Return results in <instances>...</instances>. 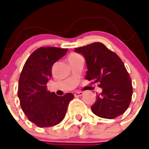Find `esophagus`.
Returning <instances> with one entry per match:
<instances>
[{"label": "esophagus", "mask_w": 149, "mask_h": 149, "mask_svg": "<svg viewBox=\"0 0 149 149\" xmlns=\"http://www.w3.org/2000/svg\"><path fill=\"white\" fill-rule=\"evenodd\" d=\"M83 95V92H77V93H75L74 95L76 97H79V96H81V95Z\"/></svg>", "instance_id": "obj_1"}]
</instances>
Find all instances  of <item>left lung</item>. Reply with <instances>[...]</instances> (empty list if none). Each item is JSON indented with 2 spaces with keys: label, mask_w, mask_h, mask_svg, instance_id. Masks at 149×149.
Wrapping results in <instances>:
<instances>
[{
  "label": "left lung",
  "mask_w": 149,
  "mask_h": 149,
  "mask_svg": "<svg viewBox=\"0 0 149 149\" xmlns=\"http://www.w3.org/2000/svg\"><path fill=\"white\" fill-rule=\"evenodd\" d=\"M75 52L85 58L88 69L86 79L99 83L102 89L91 106L93 112L109 119L123 114L131 102L132 86L120 58L100 42L75 48Z\"/></svg>",
  "instance_id": "8db88e82"
}]
</instances>
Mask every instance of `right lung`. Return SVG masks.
Returning <instances> with one entry per match:
<instances>
[{
  "mask_svg": "<svg viewBox=\"0 0 149 149\" xmlns=\"http://www.w3.org/2000/svg\"><path fill=\"white\" fill-rule=\"evenodd\" d=\"M66 52L57 47H40L29 56L20 73L17 93L20 106L29 120L40 128L62 122L74 97L72 93L58 96L47 89L52 66Z\"/></svg>",
  "mask_w": 149,
  "mask_h": 149,
  "instance_id": "add662e5",
  "label": "right lung"
}]
</instances>
